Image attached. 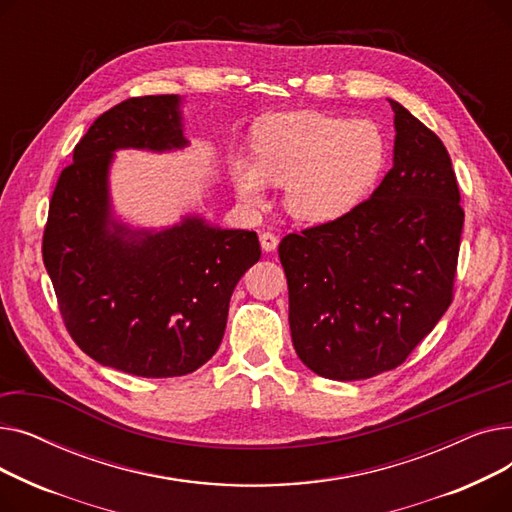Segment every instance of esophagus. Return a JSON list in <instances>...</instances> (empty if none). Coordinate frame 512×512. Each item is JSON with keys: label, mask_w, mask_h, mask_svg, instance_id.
<instances>
[{"label": "esophagus", "mask_w": 512, "mask_h": 512, "mask_svg": "<svg viewBox=\"0 0 512 512\" xmlns=\"http://www.w3.org/2000/svg\"><path fill=\"white\" fill-rule=\"evenodd\" d=\"M259 242H261V249H263V251L272 253V251H276L280 238H278L274 232H263V234L259 236Z\"/></svg>", "instance_id": "34e87169"}]
</instances>
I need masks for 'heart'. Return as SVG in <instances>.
Masks as SVG:
<instances>
[{
	"instance_id": "1",
	"label": "heart",
	"mask_w": 512,
	"mask_h": 512,
	"mask_svg": "<svg viewBox=\"0 0 512 512\" xmlns=\"http://www.w3.org/2000/svg\"><path fill=\"white\" fill-rule=\"evenodd\" d=\"M255 164L234 157L232 182L247 205H261L265 182L284 186L288 211L326 224L353 211L378 182L388 157L382 128L324 112H292L253 130Z\"/></svg>"
}]
</instances>
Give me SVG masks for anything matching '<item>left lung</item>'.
<instances>
[{
  "mask_svg": "<svg viewBox=\"0 0 512 512\" xmlns=\"http://www.w3.org/2000/svg\"><path fill=\"white\" fill-rule=\"evenodd\" d=\"M394 166L334 222L280 242L294 351L321 378L353 382L407 361L452 303L465 211L438 134L400 103Z\"/></svg>",
  "mask_w": 512,
  "mask_h": 512,
  "instance_id": "8db88e82",
  "label": "left lung"
}]
</instances>
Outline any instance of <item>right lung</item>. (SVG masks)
<instances>
[{"mask_svg":"<svg viewBox=\"0 0 512 512\" xmlns=\"http://www.w3.org/2000/svg\"><path fill=\"white\" fill-rule=\"evenodd\" d=\"M178 105V95H145L103 112L53 188L43 232V263L72 340L97 363L139 378H176L207 363L236 282L261 257L255 232L201 218L161 232L112 220V153L186 147Z\"/></svg>","mask_w":512,"mask_h":512,"instance_id":"right-lung-1","label":"right lung"}]
</instances>
